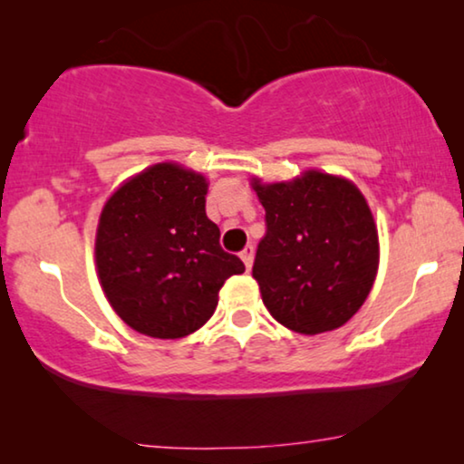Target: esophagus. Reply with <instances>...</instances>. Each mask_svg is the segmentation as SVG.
Returning <instances> with one entry per match:
<instances>
[{
	"label": "esophagus",
	"instance_id": "1",
	"mask_svg": "<svg viewBox=\"0 0 464 464\" xmlns=\"http://www.w3.org/2000/svg\"><path fill=\"white\" fill-rule=\"evenodd\" d=\"M240 259H243V262H245L246 270H251V266H253V246L251 245L245 246L243 253H240Z\"/></svg>",
	"mask_w": 464,
	"mask_h": 464
}]
</instances>
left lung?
Returning a JSON list of instances; mask_svg holds the SVG:
<instances>
[{"instance_id":"obj_1","label":"left lung","mask_w":464,"mask_h":464,"mask_svg":"<svg viewBox=\"0 0 464 464\" xmlns=\"http://www.w3.org/2000/svg\"><path fill=\"white\" fill-rule=\"evenodd\" d=\"M266 208L253 278L268 313L316 335L351 321L378 275V227L365 196L342 175L308 169L294 179L251 177Z\"/></svg>"}]
</instances>
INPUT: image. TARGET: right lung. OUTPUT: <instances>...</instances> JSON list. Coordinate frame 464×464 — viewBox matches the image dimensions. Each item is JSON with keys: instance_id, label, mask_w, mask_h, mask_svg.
Wrapping results in <instances>:
<instances>
[{"instance_id": "obj_1", "label": "right lung", "mask_w": 464, "mask_h": 464, "mask_svg": "<svg viewBox=\"0 0 464 464\" xmlns=\"http://www.w3.org/2000/svg\"><path fill=\"white\" fill-rule=\"evenodd\" d=\"M208 179L158 162L113 189L99 215L94 264L120 319L158 340H179L211 319L219 289L245 264L219 246L207 218Z\"/></svg>"}]
</instances>
